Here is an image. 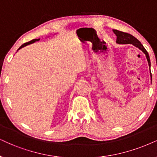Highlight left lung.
<instances>
[{"mask_svg": "<svg viewBox=\"0 0 157 157\" xmlns=\"http://www.w3.org/2000/svg\"><path fill=\"white\" fill-rule=\"evenodd\" d=\"M113 32H114V33L117 36V43H119V44H132L136 47L138 48L140 50H141L145 53L146 59H147L148 65H149V67H151V61L148 53L138 39L136 38L134 36H132V35L127 33H124V32L117 30V29H113ZM151 78H152L151 73Z\"/></svg>", "mask_w": 157, "mask_h": 157, "instance_id": "obj_1", "label": "left lung"}]
</instances>
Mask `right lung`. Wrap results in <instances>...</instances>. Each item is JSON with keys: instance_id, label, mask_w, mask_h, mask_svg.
<instances>
[{"instance_id": "1", "label": "right lung", "mask_w": 157, "mask_h": 157, "mask_svg": "<svg viewBox=\"0 0 157 157\" xmlns=\"http://www.w3.org/2000/svg\"><path fill=\"white\" fill-rule=\"evenodd\" d=\"M39 40H40V39H33V40H32L31 41H29V42H27V43H24V44H23L22 45H21V46L19 48V49H18V50H19V49H21V48H23V47L26 46V45H29V44H32V43H33L36 42V41H38Z\"/></svg>"}]
</instances>
